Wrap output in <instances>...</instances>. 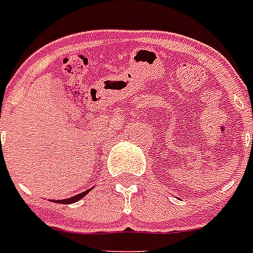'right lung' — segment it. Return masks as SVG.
I'll list each match as a JSON object with an SVG mask.
<instances>
[{
    "instance_id": "add662e5",
    "label": "right lung",
    "mask_w": 253,
    "mask_h": 253,
    "mask_svg": "<svg viewBox=\"0 0 253 253\" xmlns=\"http://www.w3.org/2000/svg\"><path fill=\"white\" fill-rule=\"evenodd\" d=\"M92 188H88V190H86L84 192H81V194H78V195L73 196V198H67V199H62V200H51V202H54V203H62V204H71V203H75V202H78V200H81L84 196H86L91 191Z\"/></svg>"
}]
</instances>
